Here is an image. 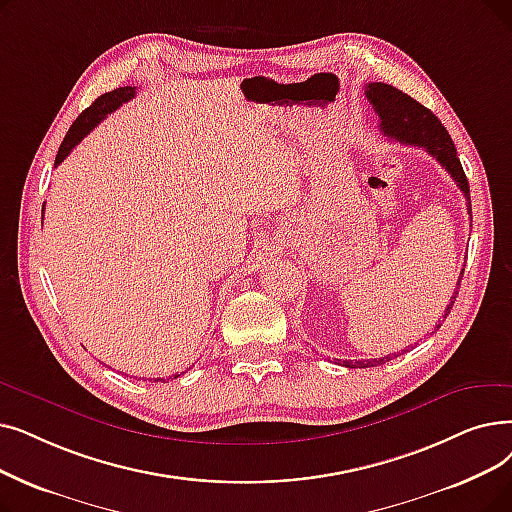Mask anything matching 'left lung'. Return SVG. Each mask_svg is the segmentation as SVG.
I'll return each instance as SVG.
<instances>
[{"mask_svg":"<svg viewBox=\"0 0 512 512\" xmlns=\"http://www.w3.org/2000/svg\"><path fill=\"white\" fill-rule=\"evenodd\" d=\"M364 90H366L368 102L374 108V113L379 115V121H381L379 127L385 136L395 142L425 148L431 157L452 175V180L456 182V186L462 190V194L466 198V207H469V215H471L473 209H471L469 180H466L460 159L456 157V146L450 138V133L446 131V127L441 125V121L431 113L427 106H422L420 102H416L414 98H410L404 92H399L397 87H393L389 83H381V81L368 83ZM471 221H473V217H471ZM462 274H464V270L458 276V286H460ZM456 295H458V291L452 293L443 318L450 314V309L456 301ZM439 326H441V322L435 324V328H439ZM402 353H391V355H385V358H374V360H355V362L343 360V366L345 368H372V366H381Z\"/></svg>","mask_w":512,"mask_h":512,"instance_id":"obj_1","label":"left lung"}]
</instances>
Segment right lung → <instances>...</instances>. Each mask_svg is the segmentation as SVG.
<instances>
[{
	"label": "right lung",
	"mask_w": 512,
	"mask_h": 512,
	"mask_svg": "<svg viewBox=\"0 0 512 512\" xmlns=\"http://www.w3.org/2000/svg\"><path fill=\"white\" fill-rule=\"evenodd\" d=\"M133 96H136V87L125 85V87H117V90L102 94L90 108H85L83 113L75 119V123L71 125V129L66 131V136L58 148L56 154V165H60L69 154L73 152V148L90 133L108 113H113L121 104L129 102ZM180 374H173V379H177ZM157 383H165V379H154ZM169 381V379H167Z\"/></svg>",
	"instance_id": "add662e5"
}]
</instances>
